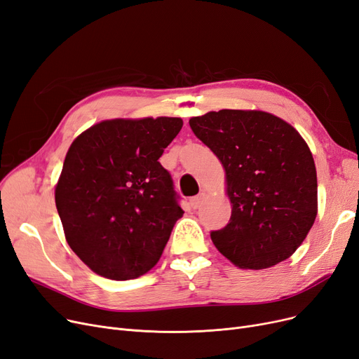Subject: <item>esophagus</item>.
Instances as JSON below:
<instances>
[{
  "mask_svg": "<svg viewBox=\"0 0 359 359\" xmlns=\"http://www.w3.org/2000/svg\"><path fill=\"white\" fill-rule=\"evenodd\" d=\"M201 202H202V195H199V196H194V198L191 199V207H192L194 210H198V208H199V205H201Z\"/></svg>",
  "mask_w": 359,
  "mask_h": 359,
  "instance_id": "esophagus-1",
  "label": "esophagus"
}]
</instances>
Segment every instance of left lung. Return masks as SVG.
<instances>
[{"mask_svg":"<svg viewBox=\"0 0 359 359\" xmlns=\"http://www.w3.org/2000/svg\"><path fill=\"white\" fill-rule=\"evenodd\" d=\"M226 170L231 215L211 241L239 269L287 259L317 217L313 154L293 126L266 111L220 110L189 120Z\"/></svg>","mask_w":359,"mask_h":359,"instance_id":"obj_1","label":"left lung"}]
</instances>
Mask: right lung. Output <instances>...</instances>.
Wrapping results in <instances>:
<instances>
[{"mask_svg":"<svg viewBox=\"0 0 359 359\" xmlns=\"http://www.w3.org/2000/svg\"><path fill=\"white\" fill-rule=\"evenodd\" d=\"M179 117L104 120L70 145L55 186L66 241L102 277L130 280L158 262L183 215L158 158Z\"/></svg>","mask_w":359,"mask_h":359,"instance_id":"add662e5","label":"right lung"}]
</instances>
